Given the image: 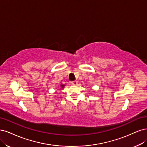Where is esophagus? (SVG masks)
I'll return each mask as SVG.
<instances>
[{
	"label": "esophagus",
	"instance_id": "obj_1",
	"mask_svg": "<svg viewBox=\"0 0 147 147\" xmlns=\"http://www.w3.org/2000/svg\"><path fill=\"white\" fill-rule=\"evenodd\" d=\"M71 84L73 85H74V86H77V85L78 84V82L77 81V80H74V81L71 82Z\"/></svg>",
	"mask_w": 147,
	"mask_h": 147
}]
</instances>
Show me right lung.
<instances>
[{"instance_id": "add662e5", "label": "right lung", "mask_w": 147, "mask_h": 147, "mask_svg": "<svg viewBox=\"0 0 147 147\" xmlns=\"http://www.w3.org/2000/svg\"><path fill=\"white\" fill-rule=\"evenodd\" d=\"M61 87H64V86H63V85H61Z\"/></svg>"}]
</instances>
